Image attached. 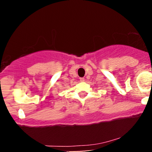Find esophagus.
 I'll return each instance as SVG.
<instances>
[{
	"instance_id": "34e87169",
	"label": "esophagus",
	"mask_w": 152,
	"mask_h": 152,
	"mask_svg": "<svg viewBox=\"0 0 152 152\" xmlns=\"http://www.w3.org/2000/svg\"><path fill=\"white\" fill-rule=\"evenodd\" d=\"M80 81H84L85 79L83 78H80Z\"/></svg>"
}]
</instances>
